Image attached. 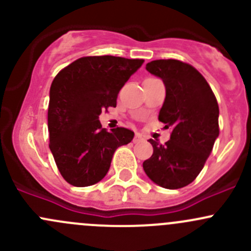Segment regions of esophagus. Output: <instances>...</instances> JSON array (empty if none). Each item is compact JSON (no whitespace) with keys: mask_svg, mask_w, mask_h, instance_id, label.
Returning <instances> with one entry per match:
<instances>
[{"mask_svg":"<svg viewBox=\"0 0 251 251\" xmlns=\"http://www.w3.org/2000/svg\"><path fill=\"white\" fill-rule=\"evenodd\" d=\"M142 140H143V138H142V136L137 133V135L135 136V138H133V143H138V142H141Z\"/></svg>","mask_w":251,"mask_h":251,"instance_id":"1","label":"esophagus"}]
</instances>
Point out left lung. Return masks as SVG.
<instances>
[{"instance_id": "8db88e82", "label": "left lung", "mask_w": 251, "mask_h": 251, "mask_svg": "<svg viewBox=\"0 0 251 251\" xmlns=\"http://www.w3.org/2000/svg\"><path fill=\"white\" fill-rule=\"evenodd\" d=\"M146 69L165 85L159 121L173 132L164 146L149 140L153 155L143 163L144 173L164 188H182L196 179L219 137V104L203 75L187 63L159 59Z\"/></svg>"}]
</instances>
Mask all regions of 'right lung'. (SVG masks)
<instances>
[{
    "instance_id": "1",
    "label": "right lung",
    "mask_w": 251,
    "mask_h": 251,
    "mask_svg": "<svg viewBox=\"0 0 251 251\" xmlns=\"http://www.w3.org/2000/svg\"><path fill=\"white\" fill-rule=\"evenodd\" d=\"M143 59L114 55L82 57L53 80L48 104L50 149L63 178L87 187L104 178L118 147L132 141L125 127L102 128V110L116 107V98Z\"/></svg>"
}]
</instances>
